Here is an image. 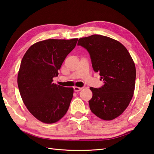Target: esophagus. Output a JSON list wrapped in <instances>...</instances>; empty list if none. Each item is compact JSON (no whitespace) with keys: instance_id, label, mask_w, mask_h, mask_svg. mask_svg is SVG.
Masks as SVG:
<instances>
[{"instance_id":"esophagus-1","label":"esophagus","mask_w":154,"mask_h":154,"mask_svg":"<svg viewBox=\"0 0 154 154\" xmlns=\"http://www.w3.org/2000/svg\"><path fill=\"white\" fill-rule=\"evenodd\" d=\"M82 89V88H79V87H74V91H76V92L81 91Z\"/></svg>"}]
</instances>
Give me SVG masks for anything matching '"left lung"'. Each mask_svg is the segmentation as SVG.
I'll return each mask as SVG.
<instances>
[{
  "instance_id": "1",
  "label": "left lung",
  "mask_w": 154,
  "mask_h": 154,
  "mask_svg": "<svg viewBox=\"0 0 154 154\" xmlns=\"http://www.w3.org/2000/svg\"><path fill=\"white\" fill-rule=\"evenodd\" d=\"M78 46L87 50L95 72L104 85L90 88L93 97L90 110L104 120L121 115L129 104L135 86L136 69L126 48L118 41L99 35L81 38Z\"/></svg>"
}]
</instances>
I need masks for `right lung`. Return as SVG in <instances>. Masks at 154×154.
Masks as SVG:
<instances>
[{"mask_svg":"<svg viewBox=\"0 0 154 154\" xmlns=\"http://www.w3.org/2000/svg\"><path fill=\"white\" fill-rule=\"evenodd\" d=\"M78 38L48 39L36 42L26 51L17 75L21 97L28 110L45 123L57 122L65 115L74 89L53 83Z\"/></svg>","mask_w":154,"mask_h":154,"instance_id":"add662e5","label":"right lung"}]
</instances>
